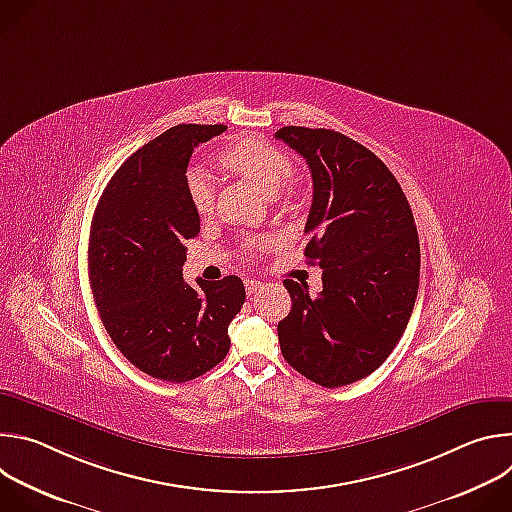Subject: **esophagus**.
<instances>
[{
    "mask_svg": "<svg viewBox=\"0 0 512 512\" xmlns=\"http://www.w3.org/2000/svg\"><path fill=\"white\" fill-rule=\"evenodd\" d=\"M261 289H263V283H261V281H255V279H247V281H245L247 296H255L257 291H261Z\"/></svg>",
    "mask_w": 512,
    "mask_h": 512,
    "instance_id": "esophagus-1",
    "label": "esophagus"
}]
</instances>
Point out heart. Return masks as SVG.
<instances>
[{
    "instance_id": "heart-1",
    "label": "heart",
    "mask_w": 512,
    "mask_h": 512,
    "mask_svg": "<svg viewBox=\"0 0 512 512\" xmlns=\"http://www.w3.org/2000/svg\"><path fill=\"white\" fill-rule=\"evenodd\" d=\"M221 164L235 174L253 182L261 192L269 196H279L283 190L289 192L287 184L291 176V160L279 150L277 145L261 139V137H243L221 154ZM186 190L192 208L204 216L214 206V184L212 178L200 170L192 168L186 176Z\"/></svg>"
}]
</instances>
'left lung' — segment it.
<instances>
[{
  "label": "left lung",
  "instance_id": "1",
  "mask_svg": "<svg viewBox=\"0 0 512 512\" xmlns=\"http://www.w3.org/2000/svg\"><path fill=\"white\" fill-rule=\"evenodd\" d=\"M308 162L314 196L306 259L322 291L285 279L291 312L277 324L283 358L306 379L344 387L375 373L401 340L419 287V237L391 170L332 129L275 131Z\"/></svg>",
  "mask_w": 512,
  "mask_h": 512
}]
</instances>
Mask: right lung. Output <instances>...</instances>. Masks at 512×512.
Segmentation results:
<instances>
[{
  "label": "right lung",
  "mask_w": 512,
  "mask_h": 512,
  "mask_svg": "<svg viewBox=\"0 0 512 512\" xmlns=\"http://www.w3.org/2000/svg\"><path fill=\"white\" fill-rule=\"evenodd\" d=\"M227 125H176L129 156L93 214L89 281L121 354L160 381L186 383L221 362L229 324L245 304L241 277L182 279L186 241L200 216L186 190L194 148Z\"/></svg>",
  "instance_id": "add662e5"
}]
</instances>
